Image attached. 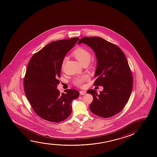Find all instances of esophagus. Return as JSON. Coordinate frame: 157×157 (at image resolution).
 <instances>
[{
	"instance_id": "1",
	"label": "esophagus",
	"mask_w": 157,
	"mask_h": 157,
	"mask_svg": "<svg viewBox=\"0 0 157 157\" xmlns=\"http://www.w3.org/2000/svg\"><path fill=\"white\" fill-rule=\"evenodd\" d=\"M80 94L81 95H85L86 94V91H83V90H81V91H80Z\"/></svg>"
}]
</instances>
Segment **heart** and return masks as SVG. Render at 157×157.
Masks as SVG:
<instances>
[{"label":"heart","mask_w":157,"mask_h":157,"mask_svg":"<svg viewBox=\"0 0 157 157\" xmlns=\"http://www.w3.org/2000/svg\"><path fill=\"white\" fill-rule=\"evenodd\" d=\"M73 56L76 58V59L82 65L88 64L91 60V53L90 52L85 48L79 47L75 49L73 52ZM67 60V58L63 59L62 63V67H63L64 63ZM88 79V77L86 75H82L80 77L75 78L73 80L74 84L79 87H82L84 86V83L85 81Z\"/></svg>","instance_id":"b5f03b06"}]
</instances>
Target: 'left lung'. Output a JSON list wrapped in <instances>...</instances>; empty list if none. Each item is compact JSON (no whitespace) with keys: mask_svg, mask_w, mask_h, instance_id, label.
<instances>
[{"mask_svg":"<svg viewBox=\"0 0 157 157\" xmlns=\"http://www.w3.org/2000/svg\"><path fill=\"white\" fill-rule=\"evenodd\" d=\"M84 44L93 50L96 57L95 86H103L100 94L89 90L94 101L90 110L97 116L108 118L118 113L129 99L133 77L124 54L121 49L99 37H85L78 44Z\"/></svg>","mask_w":157,"mask_h":157,"instance_id":"obj_1","label":"left lung"}]
</instances>
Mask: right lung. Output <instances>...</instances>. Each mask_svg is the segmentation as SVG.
Here are the masks:
<instances>
[{"label": "right lung", "mask_w": 157, "mask_h": 157, "mask_svg": "<svg viewBox=\"0 0 157 157\" xmlns=\"http://www.w3.org/2000/svg\"><path fill=\"white\" fill-rule=\"evenodd\" d=\"M79 40L78 37L52 42L35 54L29 61L24 79V92L36 114L47 121L59 122L72 113V104L79 96L75 89L60 94L62 63Z\"/></svg>", "instance_id": "obj_1"}]
</instances>
